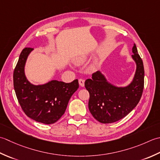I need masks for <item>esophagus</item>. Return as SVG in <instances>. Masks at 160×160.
Instances as JSON below:
<instances>
[{
	"label": "esophagus",
	"instance_id": "1",
	"mask_svg": "<svg viewBox=\"0 0 160 160\" xmlns=\"http://www.w3.org/2000/svg\"><path fill=\"white\" fill-rule=\"evenodd\" d=\"M85 81L83 80V79H80L79 80V85H80V86H81V87H84V86H85Z\"/></svg>",
	"mask_w": 160,
	"mask_h": 160
}]
</instances>
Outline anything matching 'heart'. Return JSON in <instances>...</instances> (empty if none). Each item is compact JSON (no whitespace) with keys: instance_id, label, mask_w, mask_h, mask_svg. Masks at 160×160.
<instances>
[{"instance_id":"b5f03b06","label":"heart","mask_w":160,"mask_h":160,"mask_svg":"<svg viewBox=\"0 0 160 160\" xmlns=\"http://www.w3.org/2000/svg\"><path fill=\"white\" fill-rule=\"evenodd\" d=\"M88 59V56L86 54H80L79 56L75 57L74 58V63L77 64V65H81V64H83L85 62H86ZM91 70H96V64H94L92 65V66L90 68Z\"/></svg>"}]
</instances>
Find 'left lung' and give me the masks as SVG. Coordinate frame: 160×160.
I'll use <instances>...</instances> for the list:
<instances>
[{
	"label": "left lung",
	"mask_w": 160,
	"mask_h": 160,
	"mask_svg": "<svg viewBox=\"0 0 160 160\" xmlns=\"http://www.w3.org/2000/svg\"><path fill=\"white\" fill-rule=\"evenodd\" d=\"M132 52L136 70L128 86H115L100 71L85 81V87L90 93L89 110L101 123H110L122 119L135 108L141 99L144 83V65L135 43Z\"/></svg>",
	"instance_id": "8db88e82"
}]
</instances>
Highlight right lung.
Returning a JSON list of instances; mask_svg holds the SVG:
<instances>
[{"mask_svg":"<svg viewBox=\"0 0 160 160\" xmlns=\"http://www.w3.org/2000/svg\"><path fill=\"white\" fill-rule=\"evenodd\" d=\"M34 49L22 50L14 71V88L19 103L25 115L36 122L52 124L66 111L72 95L79 88L78 80L71 83L52 80L34 85L28 81L25 73V63Z\"/></svg>","mask_w":160,"mask_h":160,"instance_id":"obj_1","label":"right lung"}]
</instances>
